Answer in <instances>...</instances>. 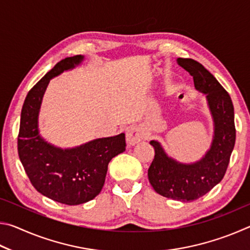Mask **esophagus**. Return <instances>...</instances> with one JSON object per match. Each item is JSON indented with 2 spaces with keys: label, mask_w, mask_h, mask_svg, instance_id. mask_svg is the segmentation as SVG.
<instances>
[{
  "label": "esophagus",
  "mask_w": 250,
  "mask_h": 250,
  "mask_svg": "<svg viewBox=\"0 0 250 250\" xmlns=\"http://www.w3.org/2000/svg\"><path fill=\"white\" fill-rule=\"evenodd\" d=\"M146 130L140 125H132L126 131V143L134 146L146 138Z\"/></svg>",
  "instance_id": "obj_1"
}]
</instances>
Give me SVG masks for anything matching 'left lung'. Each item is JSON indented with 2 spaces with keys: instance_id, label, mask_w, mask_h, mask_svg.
Returning <instances> with one entry per match:
<instances>
[{
  "instance_id": "obj_1",
  "label": "left lung",
  "mask_w": 250,
  "mask_h": 250,
  "mask_svg": "<svg viewBox=\"0 0 250 250\" xmlns=\"http://www.w3.org/2000/svg\"><path fill=\"white\" fill-rule=\"evenodd\" d=\"M177 64L193 76L196 89L206 95L214 121L213 141L206 154L191 164L177 162L167 156L158 141H150L155 154L147 176L160 195L192 202L208 193L225 175L236 140L234 105L228 92L200 62L191 58H177Z\"/></svg>"
}]
</instances>
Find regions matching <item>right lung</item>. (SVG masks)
Segmentation results:
<instances>
[{"instance_id":"right-lung-1","label":"right lung","mask_w":250,"mask_h":250,"mask_svg":"<svg viewBox=\"0 0 250 250\" xmlns=\"http://www.w3.org/2000/svg\"><path fill=\"white\" fill-rule=\"evenodd\" d=\"M83 61L82 55L62 59L28 91L18 138L20 160L32 185L44 196L66 205L83 204L98 195L109 162L125 150V133L71 149L54 146L40 135L39 113L49 80Z\"/></svg>"}]
</instances>
